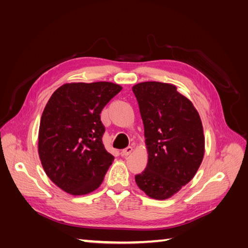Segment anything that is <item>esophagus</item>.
<instances>
[{
	"label": "esophagus",
	"instance_id": "1",
	"mask_svg": "<svg viewBox=\"0 0 248 248\" xmlns=\"http://www.w3.org/2000/svg\"><path fill=\"white\" fill-rule=\"evenodd\" d=\"M132 147H127V148L125 149H124L123 151H121V155H123L124 157H125V156H128L131 152H132Z\"/></svg>",
	"mask_w": 248,
	"mask_h": 248
}]
</instances>
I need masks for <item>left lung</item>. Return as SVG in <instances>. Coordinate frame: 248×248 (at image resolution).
I'll use <instances>...</instances> for the list:
<instances>
[{
    "label": "left lung",
    "mask_w": 248,
    "mask_h": 248,
    "mask_svg": "<svg viewBox=\"0 0 248 248\" xmlns=\"http://www.w3.org/2000/svg\"><path fill=\"white\" fill-rule=\"evenodd\" d=\"M132 91L148 149V163L145 170L135 176V182L149 197L167 199L192 180L202 164V120L192 102L171 84L143 82Z\"/></svg>",
    "instance_id": "left-lung-1"
}]
</instances>
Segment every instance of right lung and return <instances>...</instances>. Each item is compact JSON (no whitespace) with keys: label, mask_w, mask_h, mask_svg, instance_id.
Returning <instances> with one entry per match:
<instances>
[{"label":"right lung","mask_w":248,"mask_h":248,"mask_svg":"<svg viewBox=\"0 0 248 248\" xmlns=\"http://www.w3.org/2000/svg\"><path fill=\"white\" fill-rule=\"evenodd\" d=\"M123 87L110 82L57 88L41 115L38 154L51 181L71 195L100 186L114 156L105 150L100 114Z\"/></svg>","instance_id":"add662e5"}]
</instances>
